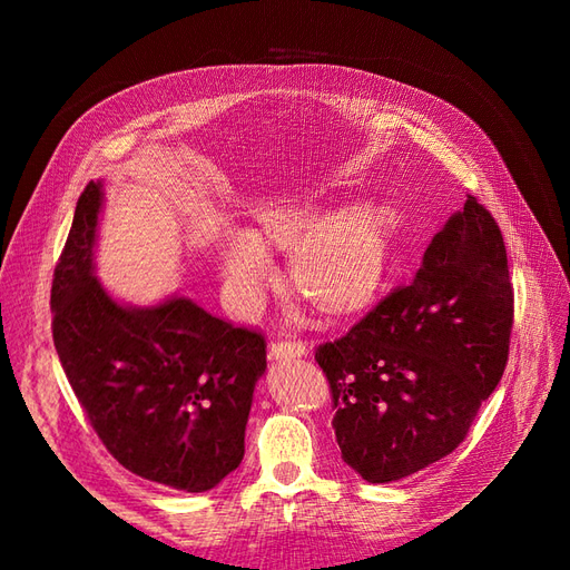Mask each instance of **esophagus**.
I'll list each match as a JSON object with an SVG mask.
<instances>
[{"instance_id": "obj_1", "label": "esophagus", "mask_w": 570, "mask_h": 570, "mask_svg": "<svg viewBox=\"0 0 570 570\" xmlns=\"http://www.w3.org/2000/svg\"><path fill=\"white\" fill-rule=\"evenodd\" d=\"M269 355L272 357H286V355L301 357V355H306V345L296 341V337H274L269 345Z\"/></svg>"}]
</instances>
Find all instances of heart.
<instances>
[{
  "label": "heart",
  "mask_w": 570,
  "mask_h": 570,
  "mask_svg": "<svg viewBox=\"0 0 570 570\" xmlns=\"http://www.w3.org/2000/svg\"><path fill=\"white\" fill-rule=\"evenodd\" d=\"M259 235L292 252V278L328 316L360 311L377 292L390 262V233L377 210H347L323 220L301 205L259 213ZM249 229H229L220 264L235 308L252 311L274 276L272 252Z\"/></svg>",
  "instance_id": "obj_1"
}]
</instances>
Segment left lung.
Returning <instances> with one entry per match:
<instances>
[{"label":"left lung","instance_id":"obj_1","mask_svg":"<svg viewBox=\"0 0 570 570\" xmlns=\"http://www.w3.org/2000/svg\"><path fill=\"white\" fill-rule=\"evenodd\" d=\"M514 288L492 213L468 196L409 284L316 347L341 455L392 482L453 453L510 357Z\"/></svg>","mask_w":570,"mask_h":570}]
</instances>
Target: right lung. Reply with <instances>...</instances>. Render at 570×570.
Segmentation results:
<instances>
[{
    "mask_svg": "<svg viewBox=\"0 0 570 570\" xmlns=\"http://www.w3.org/2000/svg\"><path fill=\"white\" fill-rule=\"evenodd\" d=\"M100 184L85 186L53 272V345L78 402L119 465L205 492L245 455L264 335L190 298L119 306L92 276Z\"/></svg>",
    "mask_w": 570,
    "mask_h": 570,
    "instance_id": "right-lung-1",
    "label": "right lung"
}]
</instances>
